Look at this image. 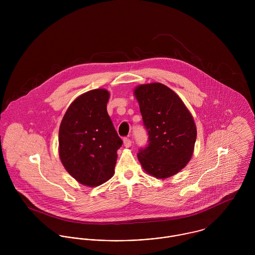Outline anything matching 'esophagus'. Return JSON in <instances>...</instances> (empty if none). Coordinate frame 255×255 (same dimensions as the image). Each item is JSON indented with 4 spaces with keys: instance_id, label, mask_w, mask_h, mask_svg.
I'll list each match as a JSON object with an SVG mask.
<instances>
[{
    "instance_id": "34e87169",
    "label": "esophagus",
    "mask_w": 255,
    "mask_h": 255,
    "mask_svg": "<svg viewBox=\"0 0 255 255\" xmlns=\"http://www.w3.org/2000/svg\"><path fill=\"white\" fill-rule=\"evenodd\" d=\"M124 145L126 146L127 148L130 147L131 146V140L129 138H124Z\"/></svg>"
}]
</instances>
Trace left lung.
Returning a JSON list of instances; mask_svg holds the SVG:
<instances>
[{
  "label": "left lung",
  "instance_id": "8db88e82",
  "mask_svg": "<svg viewBox=\"0 0 255 255\" xmlns=\"http://www.w3.org/2000/svg\"><path fill=\"white\" fill-rule=\"evenodd\" d=\"M143 125L148 134L147 145L137 153L148 174L166 179L189 162L196 140L192 116L182 99L162 83L139 85L134 90Z\"/></svg>",
  "mask_w": 255,
  "mask_h": 255
}]
</instances>
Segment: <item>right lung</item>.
<instances>
[{
	"mask_svg": "<svg viewBox=\"0 0 255 255\" xmlns=\"http://www.w3.org/2000/svg\"><path fill=\"white\" fill-rule=\"evenodd\" d=\"M109 92L94 89L77 97L59 130V153L68 173L94 187L114 175L117 151L123 144L107 112Z\"/></svg>",
	"mask_w": 255,
	"mask_h": 255,
	"instance_id": "1",
	"label": "right lung"
}]
</instances>
